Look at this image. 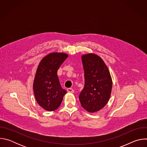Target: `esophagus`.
<instances>
[{
    "instance_id": "1",
    "label": "esophagus",
    "mask_w": 147,
    "mask_h": 147,
    "mask_svg": "<svg viewBox=\"0 0 147 147\" xmlns=\"http://www.w3.org/2000/svg\"><path fill=\"white\" fill-rule=\"evenodd\" d=\"M67 91L68 92H69V93H74V90L73 89H72V88H68V89L67 90Z\"/></svg>"
}]
</instances>
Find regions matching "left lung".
Wrapping results in <instances>:
<instances>
[{
  "instance_id": "obj_1",
  "label": "left lung",
  "mask_w": 147,
  "mask_h": 147,
  "mask_svg": "<svg viewBox=\"0 0 147 147\" xmlns=\"http://www.w3.org/2000/svg\"><path fill=\"white\" fill-rule=\"evenodd\" d=\"M81 59L85 84L79 100L84 109L93 113L108 103L112 91V78L107 65L98 55L89 53L82 55Z\"/></svg>"
}]
</instances>
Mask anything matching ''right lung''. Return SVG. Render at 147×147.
I'll list each match as a JSON object with an SVG mask.
<instances>
[{"mask_svg": "<svg viewBox=\"0 0 147 147\" xmlns=\"http://www.w3.org/2000/svg\"><path fill=\"white\" fill-rule=\"evenodd\" d=\"M68 55L51 53L40 61L36 70L33 83L34 93L36 102L48 111L57 109L66 94L60 84L57 70Z\"/></svg>", "mask_w": 147, "mask_h": 147, "instance_id": "add662e5", "label": "right lung"}]
</instances>
